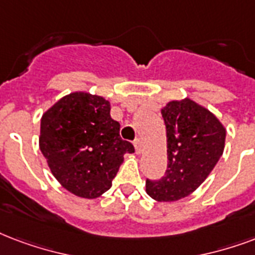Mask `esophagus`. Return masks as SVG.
<instances>
[{"mask_svg":"<svg viewBox=\"0 0 255 255\" xmlns=\"http://www.w3.org/2000/svg\"><path fill=\"white\" fill-rule=\"evenodd\" d=\"M133 145H135L136 153L143 152V141H141V139H136L135 143H133Z\"/></svg>","mask_w":255,"mask_h":255,"instance_id":"34e87169","label":"esophagus"}]
</instances>
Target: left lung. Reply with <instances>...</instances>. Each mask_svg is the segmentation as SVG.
<instances>
[{
  "label": "left lung",
  "mask_w": 255,
  "mask_h": 255,
  "mask_svg": "<svg viewBox=\"0 0 255 255\" xmlns=\"http://www.w3.org/2000/svg\"><path fill=\"white\" fill-rule=\"evenodd\" d=\"M167 132V170L159 180H145V191L158 202L188 197L222 156L226 129L217 116L191 99L162 108Z\"/></svg>",
  "instance_id": "8db88e82"
}]
</instances>
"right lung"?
Instances as JSON below:
<instances>
[{
    "instance_id": "obj_1",
    "label": "right lung",
    "mask_w": 255,
    "mask_h": 255,
    "mask_svg": "<svg viewBox=\"0 0 255 255\" xmlns=\"http://www.w3.org/2000/svg\"><path fill=\"white\" fill-rule=\"evenodd\" d=\"M110 112L104 97L73 92L42 115L40 149L58 183L77 197L95 199L110 190L124 153L135 152Z\"/></svg>"
}]
</instances>
